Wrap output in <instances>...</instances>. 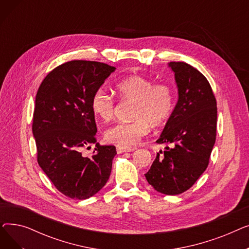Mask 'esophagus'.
Here are the masks:
<instances>
[{
  "label": "esophagus",
  "mask_w": 249,
  "mask_h": 249,
  "mask_svg": "<svg viewBox=\"0 0 249 249\" xmlns=\"http://www.w3.org/2000/svg\"><path fill=\"white\" fill-rule=\"evenodd\" d=\"M118 153H123V152H131L134 150L132 147H125V146H117L116 147Z\"/></svg>",
  "instance_id": "1"
}]
</instances>
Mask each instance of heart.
I'll use <instances>...</instances> for the list:
<instances>
[{"mask_svg": "<svg viewBox=\"0 0 249 249\" xmlns=\"http://www.w3.org/2000/svg\"><path fill=\"white\" fill-rule=\"evenodd\" d=\"M115 94L121 101L133 102L130 122L116 123L105 130L104 138L118 146H130L149 132L150 125L164 124L172 116L175 96L167 84H155L149 77L132 74L118 82ZM90 110L97 119L110 121L115 111V102L106 91L99 89L91 96Z\"/></svg>", "mask_w": 249, "mask_h": 249, "instance_id": "obj_1", "label": "heart"}]
</instances>
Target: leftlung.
<instances>
[{
  "instance_id": "left-lung-1",
  "label": "left lung",
  "mask_w": 249,
  "mask_h": 249,
  "mask_svg": "<svg viewBox=\"0 0 249 249\" xmlns=\"http://www.w3.org/2000/svg\"><path fill=\"white\" fill-rule=\"evenodd\" d=\"M168 67L175 72L178 100L156 140L167 146L144 176L158 192L178 195L189 190L209 164L216 140L217 103L210 84L197 69L181 61Z\"/></svg>"
}]
</instances>
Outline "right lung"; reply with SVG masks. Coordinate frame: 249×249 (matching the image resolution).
Returning <instances> with one entry per match:
<instances>
[{
    "mask_svg": "<svg viewBox=\"0 0 249 249\" xmlns=\"http://www.w3.org/2000/svg\"><path fill=\"white\" fill-rule=\"evenodd\" d=\"M115 70L103 62L71 60L51 71L37 90L32 123L37 161L71 199L93 197L109 179L116 147L97 143L90 99ZM91 142L94 154L86 158L81 151Z\"/></svg>",
    "mask_w": 249,
    "mask_h": 249,
    "instance_id": "add662e5",
    "label": "right lung"
}]
</instances>
